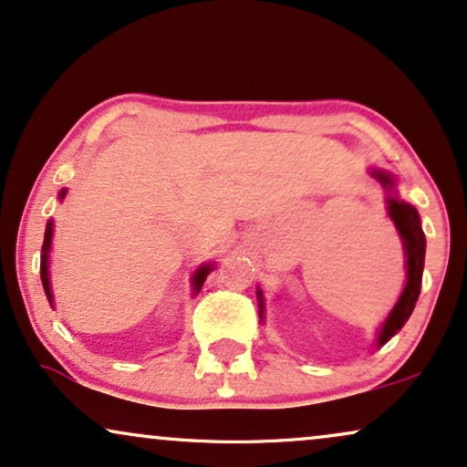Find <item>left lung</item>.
<instances>
[{"instance_id":"1","label":"left lung","mask_w":467,"mask_h":467,"mask_svg":"<svg viewBox=\"0 0 467 467\" xmlns=\"http://www.w3.org/2000/svg\"><path fill=\"white\" fill-rule=\"evenodd\" d=\"M374 177L380 179L385 188H393V181L387 177L385 172H374ZM389 213H391L393 223H396L400 235L404 240V249H407V286H404L402 297L398 299L396 308L391 310L389 319L382 326L380 337H378V345H385L393 334L402 330L404 323L409 321L410 312H413L415 304H418L420 288H421V271H424V254H426V238L421 232L420 213L409 202L389 199ZM257 301H260V317H262V293L257 290Z\"/></svg>"}]
</instances>
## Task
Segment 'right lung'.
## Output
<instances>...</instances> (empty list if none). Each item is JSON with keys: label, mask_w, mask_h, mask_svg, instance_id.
Here are the masks:
<instances>
[{"label": "right lung", "mask_w": 467, "mask_h": 467, "mask_svg": "<svg viewBox=\"0 0 467 467\" xmlns=\"http://www.w3.org/2000/svg\"><path fill=\"white\" fill-rule=\"evenodd\" d=\"M65 196V190L60 192V199ZM49 244H52V223H47V229H46V240H43V257H41V282H43V290H46L49 304H52V290H49V277H47V251H49ZM212 271V266H201L199 271H196L194 275V288L201 290L202 282H205L207 273Z\"/></svg>", "instance_id": "add662e5"}]
</instances>
